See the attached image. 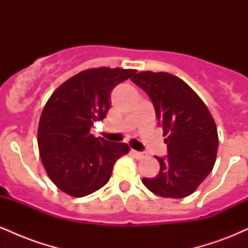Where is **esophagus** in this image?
<instances>
[{
	"label": "esophagus",
	"instance_id": "esophagus-1",
	"mask_svg": "<svg viewBox=\"0 0 248 248\" xmlns=\"http://www.w3.org/2000/svg\"><path fill=\"white\" fill-rule=\"evenodd\" d=\"M132 155L134 156L135 158H138V160H142V158L144 157V154L141 153V152H136V150H132Z\"/></svg>",
	"mask_w": 248,
	"mask_h": 248
}]
</instances>
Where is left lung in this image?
<instances>
[{"mask_svg": "<svg viewBox=\"0 0 248 248\" xmlns=\"http://www.w3.org/2000/svg\"><path fill=\"white\" fill-rule=\"evenodd\" d=\"M132 81L152 99L168 147L156 160V177L142 178L150 191L166 198H183L195 192L212 171L218 150V132L211 113L186 82L167 72L144 71Z\"/></svg>", "mask_w": 248, "mask_h": 248, "instance_id": "left-lung-1", "label": "left lung"}]
</instances>
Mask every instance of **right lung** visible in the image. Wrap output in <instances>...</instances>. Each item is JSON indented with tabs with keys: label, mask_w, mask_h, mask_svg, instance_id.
Returning <instances> with one entry per match:
<instances>
[{
	"label": "right lung",
	"mask_w": 248,
	"mask_h": 248,
	"mask_svg": "<svg viewBox=\"0 0 248 248\" xmlns=\"http://www.w3.org/2000/svg\"><path fill=\"white\" fill-rule=\"evenodd\" d=\"M136 70L98 67L79 72L62 84L39 119V155L51 181L72 197L95 192L109 181L115 162L129 152L126 143L94 138L95 121L106 118L110 92Z\"/></svg>",
	"instance_id": "right-lung-1"
}]
</instances>
